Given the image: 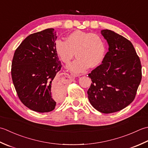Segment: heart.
I'll return each mask as SVG.
<instances>
[{
	"label": "heart",
	"instance_id": "obj_1",
	"mask_svg": "<svg viewBox=\"0 0 148 148\" xmlns=\"http://www.w3.org/2000/svg\"><path fill=\"white\" fill-rule=\"evenodd\" d=\"M54 49L60 60L65 64L70 62L76 53L77 58L66 66L75 75L84 73L89 67H97L103 62L106 53L105 42L100 36L82 31L70 33L66 41L57 40Z\"/></svg>",
	"mask_w": 148,
	"mask_h": 148
}]
</instances>
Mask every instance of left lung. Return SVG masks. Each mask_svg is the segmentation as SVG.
Wrapping results in <instances>:
<instances>
[{"label":"left lung","mask_w":148,"mask_h":148,"mask_svg":"<svg viewBox=\"0 0 148 148\" xmlns=\"http://www.w3.org/2000/svg\"><path fill=\"white\" fill-rule=\"evenodd\" d=\"M101 34L107 40L108 52L102 64L88 75L92 83L87 95L95 109L110 114L134 101L141 81L142 67L133 45L127 39L108 29L101 30Z\"/></svg>","instance_id":"obj_1"}]
</instances>
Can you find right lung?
<instances>
[{"label":"right lung","mask_w":148,"mask_h":148,"mask_svg":"<svg viewBox=\"0 0 148 148\" xmlns=\"http://www.w3.org/2000/svg\"><path fill=\"white\" fill-rule=\"evenodd\" d=\"M57 37L52 28L29 35L15 50L12 61L18 96L24 105L38 112L53 110L56 101L52 94L62 98L67 86L57 77L62 67L54 49Z\"/></svg>","instance_id":"add662e5"}]
</instances>
